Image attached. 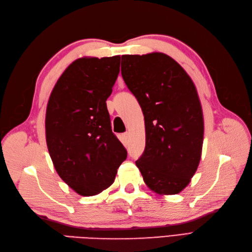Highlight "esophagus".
Masks as SVG:
<instances>
[{
	"label": "esophagus",
	"instance_id": "obj_1",
	"mask_svg": "<svg viewBox=\"0 0 252 252\" xmlns=\"http://www.w3.org/2000/svg\"><path fill=\"white\" fill-rule=\"evenodd\" d=\"M122 141H123L124 143H127V141H128V139H129V132H124V133H122Z\"/></svg>",
	"mask_w": 252,
	"mask_h": 252
}]
</instances>
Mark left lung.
<instances>
[{"mask_svg":"<svg viewBox=\"0 0 252 252\" xmlns=\"http://www.w3.org/2000/svg\"><path fill=\"white\" fill-rule=\"evenodd\" d=\"M121 67L145 120L146 145L135 164L152 191L177 194L191 181L202 155L204 118L196 88L162 52L122 56Z\"/></svg>","mask_w":252,"mask_h":252,"instance_id":"left-lung-1","label":"left lung"}]
</instances>
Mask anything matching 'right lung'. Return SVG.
<instances>
[{
    "instance_id": "add662e5",
    "label": "right lung",
    "mask_w": 252,
    "mask_h": 252,
    "mask_svg": "<svg viewBox=\"0 0 252 252\" xmlns=\"http://www.w3.org/2000/svg\"><path fill=\"white\" fill-rule=\"evenodd\" d=\"M120 56L81 58L61 75L49 96L45 131L53 166L75 192L108 188L127 151L110 126L106 100L120 72Z\"/></svg>"
}]
</instances>
